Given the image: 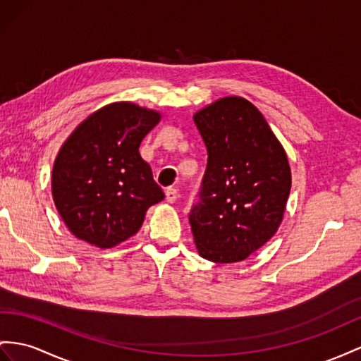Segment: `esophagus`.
Returning <instances> with one entry per match:
<instances>
[{"instance_id": "obj_1", "label": "esophagus", "mask_w": 361, "mask_h": 361, "mask_svg": "<svg viewBox=\"0 0 361 361\" xmlns=\"http://www.w3.org/2000/svg\"><path fill=\"white\" fill-rule=\"evenodd\" d=\"M164 193H166V201H168V202H175L178 198V192H177V189H173V188H168L164 190Z\"/></svg>"}]
</instances>
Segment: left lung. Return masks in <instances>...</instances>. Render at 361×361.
I'll return each mask as SVG.
<instances>
[{"label": "left lung", "mask_w": 361, "mask_h": 361, "mask_svg": "<svg viewBox=\"0 0 361 361\" xmlns=\"http://www.w3.org/2000/svg\"><path fill=\"white\" fill-rule=\"evenodd\" d=\"M207 149L189 223L207 261H244L281 226L291 189L282 145L255 105L224 97L193 116Z\"/></svg>", "instance_id": "8db88e82"}]
</instances>
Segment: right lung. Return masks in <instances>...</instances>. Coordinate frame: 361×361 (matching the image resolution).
I'll return each mask as SVG.
<instances>
[{"label":"right lung","instance_id":"1","mask_svg":"<svg viewBox=\"0 0 361 361\" xmlns=\"http://www.w3.org/2000/svg\"><path fill=\"white\" fill-rule=\"evenodd\" d=\"M160 122L155 111L129 102L100 108L63 143L53 166V200L70 232L111 248L142 227L146 210L164 198L138 152Z\"/></svg>","mask_w":361,"mask_h":361}]
</instances>
